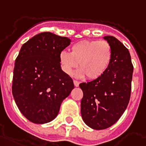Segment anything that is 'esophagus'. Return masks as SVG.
I'll list each match as a JSON object with an SVG mask.
<instances>
[{
  "mask_svg": "<svg viewBox=\"0 0 146 146\" xmlns=\"http://www.w3.org/2000/svg\"><path fill=\"white\" fill-rule=\"evenodd\" d=\"M73 84H74V86H75V87H79L80 83H79L77 80H73Z\"/></svg>",
  "mask_w": 146,
  "mask_h": 146,
  "instance_id": "esophagus-1",
  "label": "esophagus"
}]
</instances>
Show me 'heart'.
Instances as JSON below:
<instances>
[{
  "mask_svg": "<svg viewBox=\"0 0 146 146\" xmlns=\"http://www.w3.org/2000/svg\"><path fill=\"white\" fill-rule=\"evenodd\" d=\"M111 47L104 40H83L72 46L70 53L62 51L59 56L65 73L72 75L78 66L80 70L76 75L86 76L89 80L103 76L111 64Z\"/></svg>",
  "mask_w": 146,
  "mask_h": 146,
  "instance_id": "heart-1",
  "label": "heart"
}]
</instances>
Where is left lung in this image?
I'll return each instance as SVG.
<instances>
[{"mask_svg": "<svg viewBox=\"0 0 146 146\" xmlns=\"http://www.w3.org/2000/svg\"><path fill=\"white\" fill-rule=\"evenodd\" d=\"M112 49L111 64L103 76L80 87L82 118L90 128L102 130L117 122L130 100L133 65L128 49L114 36H104Z\"/></svg>", "mask_w": 146, "mask_h": 146, "instance_id": "left-lung-1", "label": "left lung"}]
</instances>
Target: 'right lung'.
I'll return each mask as SVG.
<instances>
[{"label":"right lung","instance_id":"add662e5","mask_svg":"<svg viewBox=\"0 0 146 146\" xmlns=\"http://www.w3.org/2000/svg\"><path fill=\"white\" fill-rule=\"evenodd\" d=\"M70 42L66 37L42 32L21 46L15 63L12 94L21 114L32 122L52 121L62 100L74 88L59 59Z\"/></svg>","mask_w":146,"mask_h":146}]
</instances>
